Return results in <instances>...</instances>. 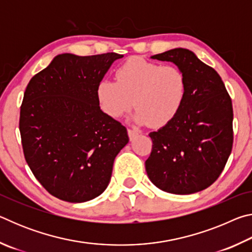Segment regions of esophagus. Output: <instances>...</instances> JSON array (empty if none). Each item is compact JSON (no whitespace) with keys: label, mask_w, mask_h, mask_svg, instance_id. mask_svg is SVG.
I'll list each match as a JSON object with an SVG mask.
<instances>
[{"label":"esophagus","mask_w":252,"mask_h":252,"mask_svg":"<svg viewBox=\"0 0 252 252\" xmlns=\"http://www.w3.org/2000/svg\"><path fill=\"white\" fill-rule=\"evenodd\" d=\"M127 134H129V138L132 140V139H134L135 136L139 134V132L136 131L135 129H131V127H129V129H127Z\"/></svg>","instance_id":"1"}]
</instances>
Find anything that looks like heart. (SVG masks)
Wrapping results in <instances>:
<instances>
[{
    "mask_svg": "<svg viewBox=\"0 0 252 252\" xmlns=\"http://www.w3.org/2000/svg\"><path fill=\"white\" fill-rule=\"evenodd\" d=\"M114 79L101 80L95 88L100 109L111 118L123 116L134 103L136 122L162 127L176 119L187 97V76L176 65L134 57L117 67Z\"/></svg>",
    "mask_w": 252,
    "mask_h": 252,
    "instance_id": "b5f03b06",
    "label": "heart"
}]
</instances>
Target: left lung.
<instances>
[{"mask_svg":"<svg viewBox=\"0 0 252 252\" xmlns=\"http://www.w3.org/2000/svg\"><path fill=\"white\" fill-rule=\"evenodd\" d=\"M152 59L180 67L188 93L176 119L149 134L152 150L146 161L148 177L165 192H199L219 178L231 153V97L217 71L189 50L173 49Z\"/></svg>","mask_w":252,"mask_h":252,"instance_id":"8db88e82","label":"left lung"}]
</instances>
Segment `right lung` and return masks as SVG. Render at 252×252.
Instances as JSON below:
<instances>
[{
    "label": "right lung",
    "instance_id": "add662e5",
    "mask_svg": "<svg viewBox=\"0 0 252 252\" xmlns=\"http://www.w3.org/2000/svg\"><path fill=\"white\" fill-rule=\"evenodd\" d=\"M122 57L60 54L25 89L19 122L24 158L55 198L85 202L100 195L129 142L126 127L102 112L95 96L96 84Z\"/></svg>",
    "mask_w": 252,
    "mask_h": 252
}]
</instances>
